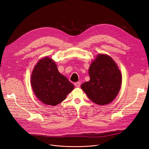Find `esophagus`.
Wrapping results in <instances>:
<instances>
[{
  "label": "esophagus",
  "mask_w": 149,
  "mask_h": 149,
  "mask_svg": "<svg viewBox=\"0 0 149 149\" xmlns=\"http://www.w3.org/2000/svg\"><path fill=\"white\" fill-rule=\"evenodd\" d=\"M74 86H75L76 87L79 88V87H80L81 83H80L79 82H76V83H75V84H74Z\"/></svg>",
  "instance_id": "1"
}]
</instances>
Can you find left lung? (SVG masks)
<instances>
[{"instance_id":"8db88e82","label":"left lung","mask_w":149,"mask_h":149,"mask_svg":"<svg viewBox=\"0 0 149 149\" xmlns=\"http://www.w3.org/2000/svg\"><path fill=\"white\" fill-rule=\"evenodd\" d=\"M88 73L90 80L81 86L88 98L101 105L113 101L121 84V74L113 59L108 55L100 54L92 62Z\"/></svg>"}]
</instances>
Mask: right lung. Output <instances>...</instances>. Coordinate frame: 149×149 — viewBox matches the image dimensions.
I'll return each mask as SVG.
<instances>
[{
  "label": "right lung",
  "instance_id": "add662e5",
  "mask_svg": "<svg viewBox=\"0 0 149 149\" xmlns=\"http://www.w3.org/2000/svg\"><path fill=\"white\" fill-rule=\"evenodd\" d=\"M31 86L37 98L47 105H56L72 91L74 85L57 69L48 57L39 60L31 75Z\"/></svg>",
  "mask_w": 149,
  "mask_h": 149
}]
</instances>
